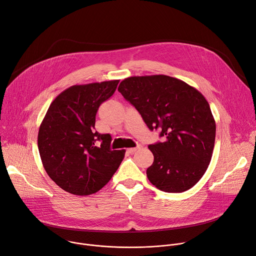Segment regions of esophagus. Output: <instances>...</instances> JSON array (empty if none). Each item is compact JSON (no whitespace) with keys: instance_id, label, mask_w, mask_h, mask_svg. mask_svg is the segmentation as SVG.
<instances>
[{"instance_id":"1","label":"esophagus","mask_w":256,"mask_h":256,"mask_svg":"<svg viewBox=\"0 0 256 256\" xmlns=\"http://www.w3.org/2000/svg\"><path fill=\"white\" fill-rule=\"evenodd\" d=\"M140 148V146H138V147H136V148H128V149H126V152L130 153V154H132V153H134L136 151H138Z\"/></svg>"}]
</instances>
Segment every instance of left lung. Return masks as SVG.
<instances>
[{"instance_id": "1", "label": "left lung", "mask_w": 256, "mask_h": 256, "mask_svg": "<svg viewBox=\"0 0 256 256\" xmlns=\"http://www.w3.org/2000/svg\"><path fill=\"white\" fill-rule=\"evenodd\" d=\"M118 91L151 130H161L163 142L149 144L151 184L165 192L190 190L206 171L214 146L216 122L204 95L165 75L126 78Z\"/></svg>"}]
</instances>
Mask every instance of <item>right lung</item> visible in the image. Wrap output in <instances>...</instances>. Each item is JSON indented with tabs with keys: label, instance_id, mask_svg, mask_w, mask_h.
<instances>
[{
	"label": "right lung",
	"instance_id": "1",
	"mask_svg": "<svg viewBox=\"0 0 256 256\" xmlns=\"http://www.w3.org/2000/svg\"><path fill=\"white\" fill-rule=\"evenodd\" d=\"M120 80L74 85L52 102L40 126L38 144L52 181L72 194L100 190L120 167L124 150H112V136L95 130L99 106Z\"/></svg>",
	"mask_w": 256,
	"mask_h": 256
}]
</instances>
